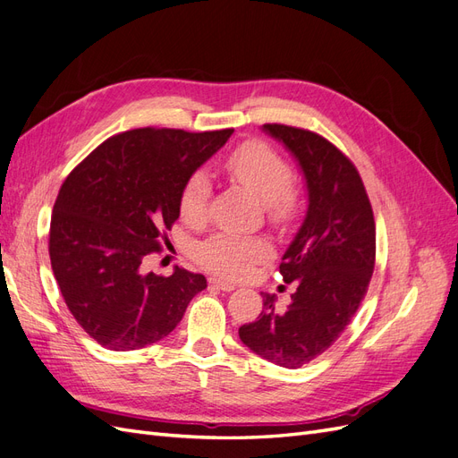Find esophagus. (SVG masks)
I'll return each instance as SVG.
<instances>
[{
	"label": "esophagus",
	"instance_id": "esophagus-1",
	"mask_svg": "<svg viewBox=\"0 0 458 458\" xmlns=\"http://www.w3.org/2000/svg\"><path fill=\"white\" fill-rule=\"evenodd\" d=\"M210 284L219 290H224V293H231V290H234V284H231L227 281H221V279H217V276H210Z\"/></svg>",
	"mask_w": 458,
	"mask_h": 458
}]
</instances>
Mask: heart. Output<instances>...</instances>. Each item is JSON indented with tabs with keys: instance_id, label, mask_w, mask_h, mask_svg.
<instances>
[{
	"instance_id": "1",
	"label": "heart",
	"mask_w": 458,
	"mask_h": 458,
	"mask_svg": "<svg viewBox=\"0 0 458 458\" xmlns=\"http://www.w3.org/2000/svg\"><path fill=\"white\" fill-rule=\"evenodd\" d=\"M225 174L234 183L242 185L267 206V214L275 221H286L294 214L296 200L290 192L293 172L273 148L263 143H246L239 147L224 164ZM210 182L204 174L189 177L183 187L179 210L189 224H202L210 204ZM271 248L267 241L258 237L219 233L197 248V259L202 267L225 279H242L252 271L254 263L267 258Z\"/></svg>"
}]
</instances>
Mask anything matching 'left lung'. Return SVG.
Segmentation results:
<instances>
[{"mask_svg":"<svg viewBox=\"0 0 458 458\" xmlns=\"http://www.w3.org/2000/svg\"><path fill=\"white\" fill-rule=\"evenodd\" d=\"M261 130L298 162L308 210L279 266L284 283L296 284L293 301L279 311L276 296L263 294V311L239 328V336L256 355L298 369L338 340L365 298L377 229L361 177L335 145L281 123H266Z\"/></svg>","mask_w":458,"mask_h":458,"instance_id":"left-lung-1","label":"left lung"}]
</instances>
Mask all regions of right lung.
<instances>
[{"mask_svg":"<svg viewBox=\"0 0 458 458\" xmlns=\"http://www.w3.org/2000/svg\"><path fill=\"white\" fill-rule=\"evenodd\" d=\"M233 130L141 128L110 137L64 179L49 229L51 269L78 325L106 350L165 338L206 276L175 267L143 273L179 217L189 177Z\"/></svg>","mask_w":458,"mask_h":458,"instance_id":"1","label":"right lung"}]
</instances>
